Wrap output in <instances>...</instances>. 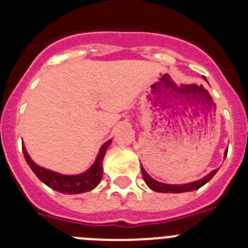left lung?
<instances>
[{
    "label": "left lung",
    "mask_w": 248,
    "mask_h": 248,
    "mask_svg": "<svg viewBox=\"0 0 248 248\" xmlns=\"http://www.w3.org/2000/svg\"><path fill=\"white\" fill-rule=\"evenodd\" d=\"M206 80V78H203ZM227 155V150L225 151V157ZM217 172V170H212L210 174L206 175L205 177L200 179L198 181H194V183H189V184H180V185H171V184H164L160 183V181L154 180L148 172L144 170V168L141 166V174H143L144 181H145L146 185L150 187L151 190H154L156 192H166V194H180V192H187V191H194V190L200 189L201 186L205 185L206 183H209L210 180L212 179L215 174Z\"/></svg>",
    "instance_id": "left-lung-1"
}]
</instances>
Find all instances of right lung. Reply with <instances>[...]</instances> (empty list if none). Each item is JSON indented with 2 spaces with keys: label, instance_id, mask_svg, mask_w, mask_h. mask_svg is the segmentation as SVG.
<instances>
[{
  "label": "right lung",
  "instance_id": "right-lung-1",
  "mask_svg": "<svg viewBox=\"0 0 248 248\" xmlns=\"http://www.w3.org/2000/svg\"><path fill=\"white\" fill-rule=\"evenodd\" d=\"M110 143L111 139L103 144L102 148L99 149V154L97 155V159H95L93 165L87 171L78 175H63L42 168V166L37 165L33 160L31 159V156L28 155L27 150H26L23 145H22V151H23L26 161H27L30 168L32 169V171L36 174V176L38 177L39 180L45 183L47 186H49L50 189L56 190V191L62 192V194L74 195L91 191L94 187H97V185L100 183V179L103 176V159H104L107 149L110 145Z\"/></svg>",
  "mask_w": 248,
  "mask_h": 248
}]
</instances>
